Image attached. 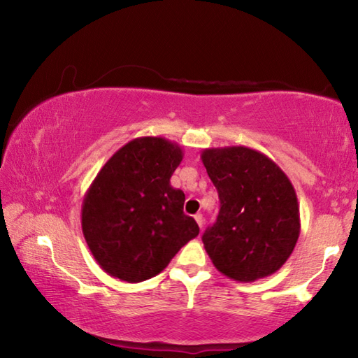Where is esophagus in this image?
<instances>
[{
    "mask_svg": "<svg viewBox=\"0 0 358 358\" xmlns=\"http://www.w3.org/2000/svg\"><path fill=\"white\" fill-rule=\"evenodd\" d=\"M194 220H196V222L199 224V227H203V216L201 213H197L196 216H194Z\"/></svg>",
    "mask_w": 358,
    "mask_h": 358,
    "instance_id": "34e87169",
    "label": "esophagus"
}]
</instances>
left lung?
Returning a JSON list of instances; mask_svg holds the SVG:
<instances>
[{"instance_id": "1", "label": "left lung", "mask_w": 358, "mask_h": 358, "mask_svg": "<svg viewBox=\"0 0 358 358\" xmlns=\"http://www.w3.org/2000/svg\"><path fill=\"white\" fill-rule=\"evenodd\" d=\"M201 157L220 196L216 222L202 237L211 262L240 282L273 275L300 235L299 202L287 175L248 147L207 148Z\"/></svg>"}]
</instances>
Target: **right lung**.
<instances>
[{
	"label": "right lung",
	"mask_w": 358,
	"mask_h": 358,
	"mask_svg": "<svg viewBox=\"0 0 358 358\" xmlns=\"http://www.w3.org/2000/svg\"><path fill=\"white\" fill-rule=\"evenodd\" d=\"M183 159L178 143L138 137L108 159L82 203V230L107 275L141 282L159 275L181 246L199 235L183 213L185 192L171 186Z\"/></svg>",
	"instance_id": "1"
}]
</instances>
